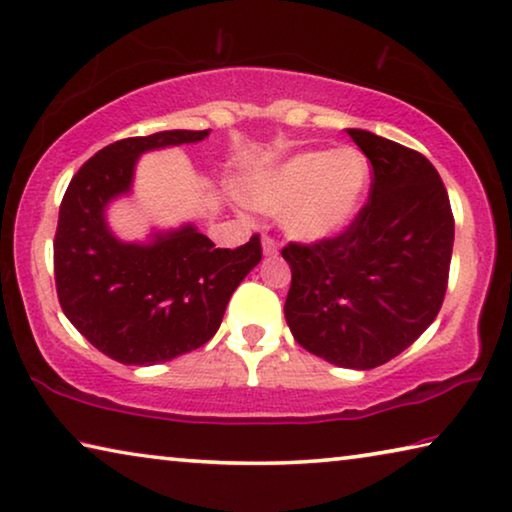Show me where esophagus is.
<instances>
[{
  "mask_svg": "<svg viewBox=\"0 0 512 512\" xmlns=\"http://www.w3.org/2000/svg\"><path fill=\"white\" fill-rule=\"evenodd\" d=\"M262 250H264L266 257H273V255H278L280 243L275 241L273 237H264V239H262Z\"/></svg>",
  "mask_w": 512,
  "mask_h": 512,
  "instance_id": "obj_1",
  "label": "esophagus"
}]
</instances>
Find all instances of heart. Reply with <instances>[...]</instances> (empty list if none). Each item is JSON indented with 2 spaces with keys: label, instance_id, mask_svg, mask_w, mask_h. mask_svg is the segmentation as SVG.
Wrapping results in <instances>:
<instances>
[{
  "label": "heart",
  "instance_id": "heart-1",
  "mask_svg": "<svg viewBox=\"0 0 512 512\" xmlns=\"http://www.w3.org/2000/svg\"><path fill=\"white\" fill-rule=\"evenodd\" d=\"M369 180V159L358 148L305 150L257 173L243 198L259 212L282 214V227L294 239L323 241L355 221Z\"/></svg>",
  "mask_w": 512,
  "mask_h": 512
}]
</instances>
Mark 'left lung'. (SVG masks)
<instances>
[{
  "label": "left lung",
  "mask_w": 512,
  "mask_h": 512,
  "mask_svg": "<svg viewBox=\"0 0 512 512\" xmlns=\"http://www.w3.org/2000/svg\"><path fill=\"white\" fill-rule=\"evenodd\" d=\"M367 154V205L335 239L289 243L285 319L296 342L330 364L373 369L435 321L453 250L451 202L424 154L346 129Z\"/></svg>",
  "instance_id": "obj_1"
}]
</instances>
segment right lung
<instances>
[{
	"label": "right lung",
	"instance_id": "add662e5",
	"mask_svg": "<svg viewBox=\"0 0 512 512\" xmlns=\"http://www.w3.org/2000/svg\"><path fill=\"white\" fill-rule=\"evenodd\" d=\"M207 136L209 129H168L116 141L68 184L54 237L56 294L72 326L111 360L150 367L207 344L234 289L262 259L257 234L230 250L193 223L152 232L143 243L109 230V202L132 191L143 152Z\"/></svg>",
	"mask_w": 512,
	"mask_h": 512
}]
</instances>
